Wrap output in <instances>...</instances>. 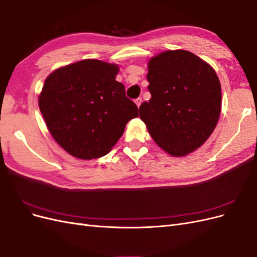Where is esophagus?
<instances>
[{
  "label": "esophagus",
  "mask_w": 257,
  "mask_h": 257,
  "mask_svg": "<svg viewBox=\"0 0 257 257\" xmlns=\"http://www.w3.org/2000/svg\"><path fill=\"white\" fill-rule=\"evenodd\" d=\"M142 102H143V98H142V97H138V98L135 99V103H136L137 107H139V106L142 105Z\"/></svg>",
  "instance_id": "34e87169"
}]
</instances>
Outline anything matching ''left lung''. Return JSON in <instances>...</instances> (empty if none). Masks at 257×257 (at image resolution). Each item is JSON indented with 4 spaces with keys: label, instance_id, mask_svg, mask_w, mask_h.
Here are the masks:
<instances>
[{
    "label": "left lung",
    "instance_id": "8db88e82",
    "mask_svg": "<svg viewBox=\"0 0 257 257\" xmlns=\"http://www.w3.org/2000/svg\"><path fill=\"white\" fill-rule=\"evenodd\" d=\"M147 79L151 98L139 107V116L153 141L173 157L196 150L221 112L214 69L190 51L169 50L150 60Z\"/></svg>",
    "mask_w": 257,
    "mask_h": 257
}]
</instances>
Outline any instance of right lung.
<instances>
[{
    "instance_id": "right-lung-1",
    "label": "right lung",
    "mask_w": 257,
    "mask_h": 257,
    "mask_svg": "<svg viewBox=\"0 0 257 257\" xmlns=\"http://www.w3.org/2000/svg\"><path fill=\"white\" fill-rule=\"evenodd\" d=\"M118 65L82 60L61 67L45 80L38 98L52 137L73 157H104L138 116L136 104L115 80Z\"/></svg>"
}]
</instances>
